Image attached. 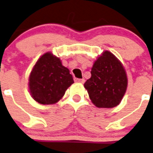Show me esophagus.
Returning a JSON list of instances; mask_svg holds the SVG:
<instances>
[{
    "mask_svg": "<svg viewBox=\"0 0 153 153\" xmlns=\"http://www.w3.org/2000/svg\"><path fill=\"white\" fill-rule=\"evenodd\" d=\"M74 81H75V82H80V83L85 82L84 79H74Z\"/></svg>",
    "mask_w": 153,
    "mask_h": 153,
    "instance_id": "obj_1",
    "label": "esophagus"
}]
</instances>
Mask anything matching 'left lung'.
<instances>
[{
    "mask_svg": "<svg viewBox=\"0 0 153 153\" xmlns=\"http://www.w3.org/2000/svg\"><path fill=\"white\" fill-rule=\"evenodd\" d=\"M89 98L100 108H112L122 100L128 86L124 67L109 51H104L95 61L91 78L84 84Z\"/></svg>",
    "mask_w": 153,
    "mask_h": 153,
    "instance_id": "obj_1",
    "label": "left lung"
}]
</instances>
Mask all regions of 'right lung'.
Returning a JSON list of instances; mask_svg holds the SVG:
<instances>
[{
  "instance_id": "obj_1",
  "label": "right lung",
  "mask_w": 153,
  "mask_h": 153,
  "mask_svg": "<svg viewBox=\"0 0 153 153\" xmlns=\"http://www.w3.org/2000/svg\"><path fill=\"white\" fill-rule=\"evenodd\" d=\"M29 92L41 104H53L65 95L74 83L69 70L52 53H46L37 61L29 75Z\"/></svg>"
}]
</instances>
